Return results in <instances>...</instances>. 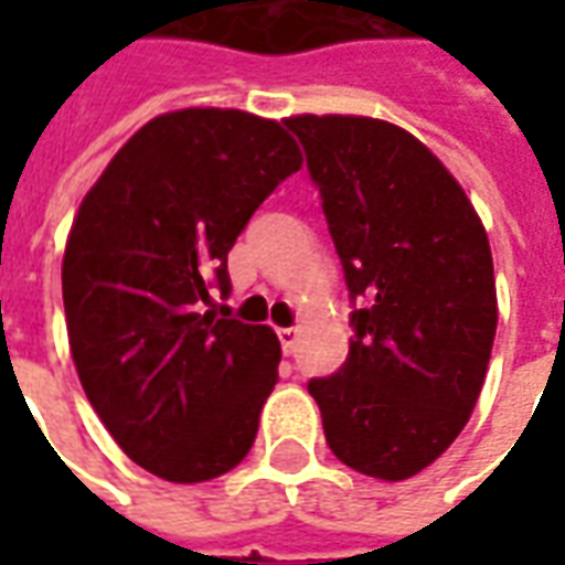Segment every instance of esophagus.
<instances>
[{
  "label": "esophagus",
  "mask_w": 565,
  "mask_h": 565,
  "mask_svg": "<svg viewBox=\"0 0 565 565\" xmlns=\"http://www.w3.org/2000/svg\"><path fill=\"white\" fill-rule=\"evenodd\" d=\"M278 339H281L284 354H294L296 342H299V330H296V327H281V330H278Z\"/></svg>",
  "instance_id": "34e87169"
}]
</instances>
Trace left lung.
Listing matches in <instances>:
<instances>
[{"label":"left lung","mask_w":565,"mask_h":565,"mask_svg":"<svg viewBox=\"0 0 565 565\" xmlns=\"http://www.w3.org/2000/svg\"><path fill=\"white\" fill-rule=\"evenodd\" d=\"M284 124L306 148L356 302L348 360L308 393L344 466L405 481L448 450L484 387L499 315L484 223L403 127L354 115Z\"/></svg>","instance_id":"left-lung-1"}]
</instances>
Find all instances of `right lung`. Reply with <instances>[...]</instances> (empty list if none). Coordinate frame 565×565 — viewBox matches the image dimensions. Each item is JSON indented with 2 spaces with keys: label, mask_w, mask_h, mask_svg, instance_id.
Returning <instances> with one entry per match:
<instances>
[{
  "label": "right lung",
  "mask_w": 565,
  "mask_h": 565,
  "mask_svg": "<svg viewBox=\"0 0 565 565\" xmlns=\"http://www.w3.org/2000/svg\"><path fill=\"white\" fill-rule=\"evenodd\" d=\"M302 153L235 108L153 117L81 202L63 257L81 387L129 460L174 484L230 472L254 445L281 342L202 311L230 294L226 254Z\"/></svg>",
  "instance_id": "obj_1"
}]
</instances>
